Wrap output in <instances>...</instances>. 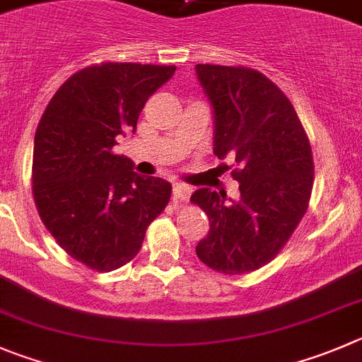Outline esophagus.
Segmentation results:
<instances>
[{
  "label": "esophagus",
  "mask_w": 362,
  "mask_h": 362,
  "mask_svg": "<svg viewBox=\"0 0 362 362\" xmlns=\"http://www.w3.org/2000/svg\"><path fill=\"white\" fill-rule=\"evenodd\" d=\"M191 197V187L185 184H175L173 185V198L175 202H180V204H185Z\"/></svg>",
  "instance_id": "esophagus-1"
}]
</instances>
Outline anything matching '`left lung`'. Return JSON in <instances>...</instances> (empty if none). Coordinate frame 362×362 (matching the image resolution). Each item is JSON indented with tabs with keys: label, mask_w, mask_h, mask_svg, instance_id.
Returning <instances> with one entry per match:
<instances>
[{
	"label": "left lung",
	"mask_w": 362,
	"mask_h": 362,
	"mask_svg": "<svg viewBox=\"0 0 362 362\" xmlns=\"http://www.w3.org/2000/svg\"><path fill=\"white\" fill-rule=\"evenodd\" d=\"M214 109V155H234L238 202L204 187L191 202L209 216L197 246L204 264L243 275L268 264L288 245L309 209L314 162L309 137L288 96L259 71L198 64Z\"/></svg>",
	"instance_id": "1"
}]
</instances>
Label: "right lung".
I'll list each match as a JSON object with an SVG mask.
<instances>
[{
	"instance_id": "1",
	"label": "right lung",
	"mask_w": 362,
	"mask_h": 362,
	"mask_svg": "<svg viewBox=\"0 0 362 362\" xmlns=\"http://www.w3.org/2000/svg\"><path fill=\"white\" fill-rule=\"evenodd\" d=\"M175 69L134 62L83 67L53 94L37 124L35 207L60 248L94 272L130 262L170 204V182L134 173L114 146L117 135L135 130L148 98Z\"/></svg>"
}]
</instances>
